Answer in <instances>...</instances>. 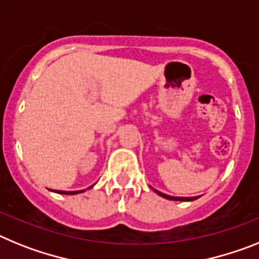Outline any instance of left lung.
<instances>
[{"label":"left lung","instance_id":"8db88e82","mask_svg":"<svg viewBox=\"0 0 259 259\" xmlns=\"http://www.w3.org/2000/svg\"><path fill=\"white\" fill-rule=\"evenodd\" d=\"M155 190V189H154ZM155 193L156 194H159L160 197L165 198V199H169V201H184V202H190V201H195L198 197H172V195H167L164 194V193L161 192H157V190H155Z\"/></svg>","mask_w":259,"mask_h":259}]
</instances>
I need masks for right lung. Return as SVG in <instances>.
I'll list each match as a JSON object with an SVG mask.
<instances>
[{"mask_svg":"<svg viewBox=\"0 0 259 259\" xmlns=\"http://www.w3.org/2000/svg\"><path fill=\"white\" fill-rule=\"evenodd\" d=\"M92 186H94V185H91V186H90L89 189H91ZM52 192H53V190H52ZM83 192H84V190H76V192H64V190H56V193H58V194H67V195L79 194V193H83Z\"/></svg>","mask_w":259,"mask_h":259,"instance_id":"1","label":"right lung"}]
</instances>
